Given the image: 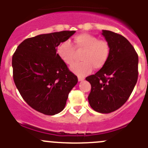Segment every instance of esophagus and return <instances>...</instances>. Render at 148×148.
Instances as JSON below:
<instances>
[{"label":"esophagus","mask_w":148,"mask_h":148,"mask_svg":"<svg viewBox=\"0 0 148 148\" xmlns=\"http://www.w3.org/2000/svg\"><path fill=\"white\" fill-rule=\"evenodd\" d=\"M84 79V77H78V80H79V82H82V81H83Z\"/></svg>","instance_id":"obj_1"}]
</instances>
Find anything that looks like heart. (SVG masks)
<instances>
[{
  "mask_svg": "<svg viewBox=\"0 0 148 148\" xmlns=\"http://www.w3.org/2000/svg\"><path fill=\"white\" fill-rule=\"evenodd\" d=\"M75 50L83 51L81 55V62L74 64L71 70L79 77L87 75L92 69H102L108 61L110 54V46L108 41L98 39L95 36L83 33L73 37L72 45L64 41L57 47L56 53L61 60L66 65H71L75 57Z\"/></svg>",
  "mask_w": 148,
  "mask_h": 148,
  "instance_id": "obj_1",
  "label": "heart"
}]
</instances>
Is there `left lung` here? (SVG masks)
I'll list each match as a JSON object with an SVG mask.
<instances>
[{"mask_svg": "<svg viewBox=\"0 0 148 148\" xmlns=\"http://www.w3.org/2000/svg\"><path fill=\"white\" fill-rule=\"evenodd\" d=\"M110 46L106 64L86 78L91 84L88 100L100 113H110L122 107L133 91L138 78V55L132 44L120 34L102 30Z\"/></svg>", "mask_w": 148, "mask_h": 148, "instance_id": "1", "label": "left lung"}]
</instances>
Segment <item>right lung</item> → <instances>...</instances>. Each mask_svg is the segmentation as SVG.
<instances>
[{
	"label": "right lung",
	"mask_w": 148,
	"mask_h": 148,
	"mask_svg": "<svg viewBox=\"0 0 148 148\" xmlns=\"http://www.w3.org/2000/svg\"><path fill=\"white\" fill-rule=\"evenodd\" d=\"M74 33L63 31L26 38L12 57L13 81L19 93L30 107L46 115L64 110L78 82L56 53L58 46Z\"/></svg>",
	"instance_id": "obj_1"
}]
</instances>
